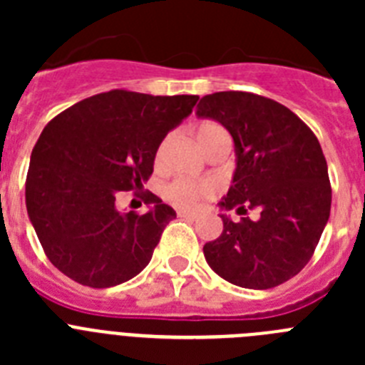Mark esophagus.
Wrapping results in <instances>:
<instances>
[{"label":"esophagus","mask_w":365,"mask_h":365,"mask_svg":"<svg viewBox=\"0 0 365 365\" xmlns=\"http://www.w3.org/2000/svg\"><path fill=\"white\" fill-rule=\"evenodd\" d=\"M177 215H179V217H182V219H197L199 217V214L197 212H186V210H179L177 212Z\"/></svg>","instance_id":"1"}]
</instances>
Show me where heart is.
I'll use <instances>...</instances> for the list:
<instances>
[{
	"mask_svg": "<svg viewBox=\"0 0 365 365\" xmlns=\"http://www.w3.org/2000/svg\"><path fill=\"white\" fill-rule=\"evenodd\" d=\"M193 138H195L199 150L206 155L219 143V140L228 138V135L227 131L222 130V125H219L217 122L205 120L193 128ZM164 146H166V140L160 144L157 153H155V166L157 168L163 163ZM214 193L215 188L210 182H192V180L186 179L172 180V182L166 185V188H164V197H166V201L172 202L177 208H185V210L197 206L201 201L210 199Z\"/></svg>",
	"mask_w": 365,
	"mask_h": 365,
	"instance_id": "obj_1",
	"label": "heart"
}]
</instances>
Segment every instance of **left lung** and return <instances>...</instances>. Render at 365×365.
Instances as JSON below:
<instances>
[{
	"label": "left lung",
	"instance_id": "obj_1",
	"mask_svg": "<svg viewBox=\"0 0 365 365\" xmlns=\"http://www.w3.org/2000/svg\"><path fill=\"white\" fill-rule=\"evenodd\" d=\"M197 117L217 120L235 144L234 180L225 210L256 219H222V234L202 247L222 279L272 289L307 265L331 214L327 163L316 135L289 108L267 96L221 91L199 100Z\"/></svg>",
	"mask_w": 365,
	"mask_h": 365
}]
</instances>
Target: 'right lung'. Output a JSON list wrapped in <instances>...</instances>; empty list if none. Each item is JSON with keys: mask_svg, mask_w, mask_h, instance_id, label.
Here are the masks:
<instances>
[{"mask_svg": "<svg viewBox=\"0 0 365 365\" xmlns=\"http://www.w3.org/2000/svg\"><path fill=\"white\" fill-rule=\"evenodd\" d=\"M197 100L113 89L71 106L45 125L31 155L25 202L45 256L60 272L106 289L150 263L175 210L140 190L163 138ZM122 191L154 206L146 215H120Z\"/></svg>", "mask_w": 365, "mask_h": 365, "instance_id": "1", "label": "right lung"}]
</instances>
